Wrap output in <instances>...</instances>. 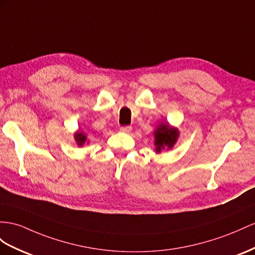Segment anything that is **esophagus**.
<instances>
[{
	"instance_id": "34e87169",
	"label": "esophagus",
	"mask_w": 255,
	"mask_h": 255,
	"mask_svg": "<svg viewBox=\"0 0 255 255\" xmlns=\"http://www.w3.org/2000/svg\"><path fill=\"white\" fill-rule=\"evenodd\" d=\"M120 130L122 132H130L132 130V127L131 126H123V127H121Z\"/></svg>"
}]
</instances>
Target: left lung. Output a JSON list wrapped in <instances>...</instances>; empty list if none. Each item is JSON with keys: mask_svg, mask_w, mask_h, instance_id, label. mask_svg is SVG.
<instances>
[{"mask_svg": "<svg viewBox=\"0 0 255 255\" xmlns=\"http://www.w3.org/2000/svg\"><path fill=\"white\" fill-rule=\"evenodd\" d=\"M156 152H160L164 148H171L178 139L179 131L177 129L169 127L168 124H162L155 131Z\"/></svg>", "mask_w": 255, "mask_h": 255, "instance_id": "1", "label": "left lung"}]
</instances>
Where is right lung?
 <instances>
[{
	"label": "right lung",
	"instance_id": "add662e5",
	"mask_svg": "<svg viewBox=\"0 0 255 255\" xmlns=\"http://www.w3.org/2000/svg\"><path fill=\"white\" fill-rule=\"evenodd\" d=\"M75 139L77 141L78 145H83L85 141H86V135H85L83 132H78L75 134Z\"/></svg>",
	"mask_w": 255,
	"mask_h": 255
}]
</instances>
